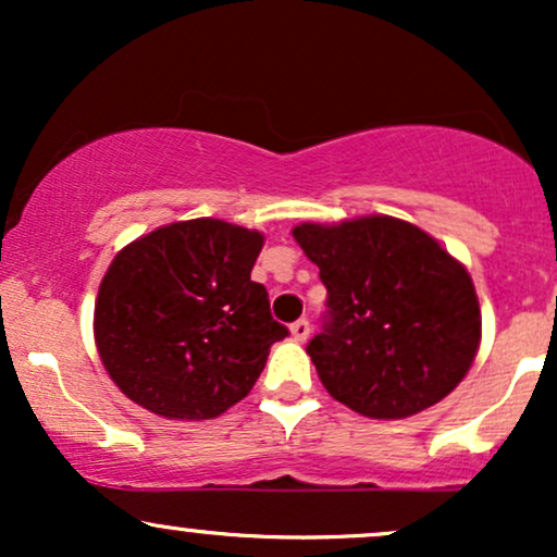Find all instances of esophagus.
Here are the masks:
<instances>
[{"label": "esophagus", "mask_w": 557, "mask_h": 557, "mask_svg": "<svg viewBox=\"0 0 557 557\" xmlns=\"http://www.w3.org/2000/svg\"><path fill=\"white\" fill-rule=\"evenodd\" d=\"M309 332H311V324H309V319H296V322L290 324V335H293V341L304 343L306 337H309Z\"/></svg>", "instance_id": "esophagus-1"}]
</instances>
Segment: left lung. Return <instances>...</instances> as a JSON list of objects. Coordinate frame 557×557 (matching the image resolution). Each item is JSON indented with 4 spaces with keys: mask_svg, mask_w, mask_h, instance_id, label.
Returning <instances> with one entry per match:
<instances>
[{
    "mask_svg": "<svg viewBox=\"0 0 557 557\" xmlns=\"http://www.w3.org/2000/svg\"><path fill=\"white\" fill-rule=\"evenodd\" d=\"M293 238L327 287L322 332L306 354L332 398L363 417L406 419L456 389L482 335L463 264L393 216L306 222Z\"/></svg>",
    "mask_w": 557,
    "mask_h": 557,
    "instance_id": "8db88e82",
    "label": "left lung"
}]
</instances>
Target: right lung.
<instances>
[{"instance_id": "add662e5", "label": "right lung", "mask_w": 557, "mask_h": 557, "mask_svg": "<svg viewBox=\"0 0 557 557\" xmlns=\"http://www.w3.org/2000/svg\"><path fill=\"white\" fill-rule=\"evenodd\" d=\"M261 246L257 230L188 220L114 257L94 335L127 398L168 419H214L251 393L272 343L287 335L251 280Z\"/></svg>"}]
</instances>
